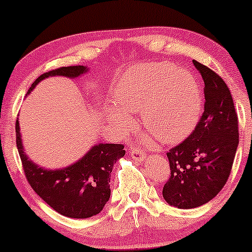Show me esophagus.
Listing matches in <instances>:
<instances>
[{
    "label": "esophagus",
    "instance_id": "esophagus-1",
    "mask_svg": "<svg viewBox=\"0 0 252 252\" xmlns=\"http://www.w3.org/2000/svg\"><path fill=\"white\" fill-rule=\"evenodd\" d=\"M130 155L135 161H144L145 157H146V154L141 149H139V147H133L130 150Z\"/></svg>",
    "mask_w": 252,
    "mask_h": 252
}]
</instances>
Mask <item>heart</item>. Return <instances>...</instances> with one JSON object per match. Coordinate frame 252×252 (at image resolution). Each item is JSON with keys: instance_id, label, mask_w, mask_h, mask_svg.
I'll return each mask as SVG.
<instances>
[{"instance_id": "heart-1", "label": "heart", "mask_w": 252, "mask_h": 252, "mask_svg": "<svg viewBox=\"0 0 252 252\" xmlns=\"http://www.w3.org/2000/svg\"><path fill=\"white\" fill-rule=\"evenodd\" d=\"M117 108H108L110 119L126 129V113L140 114L146 131L164 144L184 139L199 118L201 95L194 75L169 62H155L130 68L113 89Z\"/></svg>"}]
</instances>
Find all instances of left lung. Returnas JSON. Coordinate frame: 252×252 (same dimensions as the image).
<instances>
[{
    "mask_svg": "<svg viewBox=\"0 0 252 252\" xmlns=\"http://www.w3.org/2000/svg\"><path fill=\"white\" fill-rule=\"evenodd\" d=\"M204 79V113L192 133L167 152L171 175L162 194L171 206L199 207L217 196L232 172L239 144L238 114L222 78L192 61Z\"/></svg>",
    "mask_w": 252,
    "mask_h": 252,
    "instance_id": "obj_1",
    "label": "left lung"
}]
</instances>
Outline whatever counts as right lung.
Here are the masks:
<instances>
[{
    "label": "right lung",
    "instance_id": "1",
    "mask_svg": "<svg viewBox=\"0 0 252 252\" xmlns=\"http://www.w3.org/2000/svg\"><path fill=\"white\" fill-rule=\"evenodd\" d=\"M88 72L84 65H69L50 70L32 84L28 94L42 79L62 75L77 78ZM16 140L25 178L35 192L56 212L70 218H89L102 211L110 200L111 172L113 164L126 155L122 144H98L77 163L63 169L47 171L28 158L16 122Z\"/></svg>",
    "mask_w": 252,
    "mask_h": 252
}]
</instances>
